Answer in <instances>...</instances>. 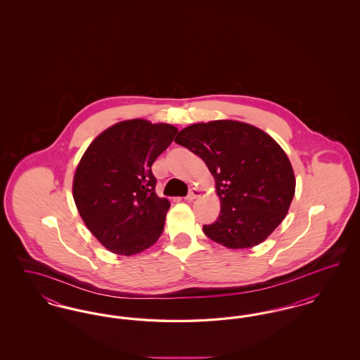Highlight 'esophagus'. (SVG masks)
<instances>
[{
	"label": "esophagus",
	"mask_w": 360,
	"mask_h": 360,
	"mask_svg": "<svg viewBox=\"0 0 360 360\" xmlns=\"http://www.w3.org/2000/svg\"><path fill=\"white\" fill-rule=\"evenodd\" d=\"M198 195H200V190H198V188H190V191H188V194L186 195V200H188V201H193V200H195Z\"/></svg>",
	"instance_id": "esophagus-1"
}]
</instances>
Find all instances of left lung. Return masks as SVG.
I'll list each match as a JSON object with an SVG mask.
<instances>
[{"label":"left lung","instance_id":"obj_1","mask_svg":"<svg viewBox=\"0 0 360 360\" xmlns=\"http://www.w3.org/2000/svg\"><path fill=\"white\" fill-rule=\"evenodd\" d=\"M175 141L198 155L213 174L220 216L204 225L209 239L228 248H248L285 219L294 197L290 160L266 132L232 120L193 124Z\"/></svg>","mask_w":360,"mask_h":360}]
</instances>
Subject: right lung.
Returning a JSON list of instances; mask_svg holds the SVG:
<instances>
[{"label": "right lung", "mask_w": 360, "mask_h": 360, "mask_svg": "<svg viewBox=\"0 0 360 360\" xmlns=\"http://www.w3.org/2000/svg\"><path fill=\"white\" fill-rule=\"evenodd\" d=\"M176 132L170 124L121 121L87 147L72 195L86 226L109 251L135 255L160 238L170 202L156 195L151 166Z\"/></svg>", "instance_id": "add662e5"}]
</instances>
